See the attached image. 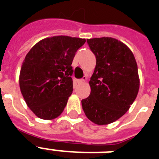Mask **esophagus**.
Here are the masks:
<instances>
[{
	"instance_id": "obj_1",
	"label": "esophagus",
	"mask_w": 159,
	"mask_h": 159,
	"mask_svg": "<svg viewBox=\"0 0 159 159\" xmlns=\"http://www.w3.org/2000/svg\"><path fill=\"white\" fill-rule=\"evenodd\" d=\"M87 81V77H83V78H82V79H79V80H77V83H82V82H84Z\"/></svg>"
}]
</instances>
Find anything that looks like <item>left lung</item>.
I'll use <instances>...</instances> for the list:
<instances>
[{
	"mask_svg": "<svg viewBox=\"0 0 159 159\" xmlns=\"http://www.w3.org/2000/svg\"><path fill=\"white\" fill-rule=\"evenodd\" d=\"M97 65L89 82L90 96L82 100L85 115L93 123L108 125L124 116L134 102L139 79L133 53L116 39L87 40Z\"/></svg>",
	"mask_w": 159,
	"mask_h": 159,
	"instance_id": "obj_1",
	"label": "left lung"
}]
</instances>
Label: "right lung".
<instances>
[{
    "label": "right lung",
    "instance_id": "obj_1",
    "mask_svg": "<svg viewBox=\"0 0 159 159\" xmlns=\"http://www.w3.org/2000/svg\"><path fill=\"white\" fill-rule=\"evenodd\" d=\"M85 39L53 36L37 43L25 57L20 87L31 111L43 120L60 116L73 91L71 66Z\"/></svg>",
    "mask_w": 159,
    "mask_h": 159
}]
</instances>
